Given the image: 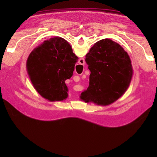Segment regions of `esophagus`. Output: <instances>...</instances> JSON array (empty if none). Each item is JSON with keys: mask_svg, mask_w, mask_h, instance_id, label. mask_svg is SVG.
Returning a JSON list of instances; mask_svg holds the SVG:
<instances>
[{"mask_svg": "<svg viewBox=\"0 0 157 157\" xmlns=\"http://www.w3.org/2000/svg\"><path fill=\"white\" fill-rule=\"evenodd\" d=\"M79 63H81V64H82V65H84L85 60H84V59H83V58H81V59H79Z\"/></svg>", "mask_w": 157, "mask_h": 157, "instance_id": "obj_1", "label": "esophagus"}]
</instances>
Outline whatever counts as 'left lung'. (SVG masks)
Masks as SVG:
<instances>
[{
  "label": "left lung",
  "mask_w": 157,
  "mask_h": 157,
  "mask_svg": "<svg viewBox=\"0 0 157 157\" xmlns=\"http://www.w3.org/2000/svg\"><path fill=\"white\" fill-rule=\"evenodd\" d=\"M91 71L89 86L81 94V100L107 106L119 99L127 89L133 75L129 55L120 44L104 39L96 42L86 55Z\"/></svg>",
  "instance_id": "obj_1"
}]
</instances>
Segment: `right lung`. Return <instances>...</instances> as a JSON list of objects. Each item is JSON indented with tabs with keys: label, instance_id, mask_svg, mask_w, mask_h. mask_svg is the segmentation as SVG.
I'll use <instances>...</instances> for the list:
<instances>
[{
	"label": "right lung",
	"instance_id": "right-lung-1",
	"mask_svg": "<svg viewBox=\"0 0 157 157\" xmlns=\"http://www.w3.org/2000/svg\"><path fill=\"white\" fill-rule=\"evenodd\" d=\"M78 59L64 39L55 36L44 41L31 52L26 63L34 88L50 102L66 100L68 90L65 81L72 77Z\"/></svg>",
	"mask_w": 157,
	"mask_h": 157
}]
</instances>
